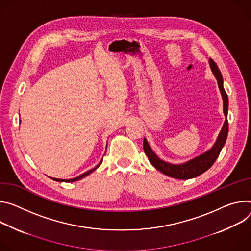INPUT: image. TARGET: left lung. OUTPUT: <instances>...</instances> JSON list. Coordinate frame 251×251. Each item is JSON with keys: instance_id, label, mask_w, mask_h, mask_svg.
I'll return each instance as SVG.
<instances>
[{"instance_id": "8db88e82", "label": "left lung", "mask_w": 251, "mask_h": 251, "mask_svg": "<svg viewBox=\"0 0 251 251\" xmlns=\"http://www.w3.org/2000/svg\"><path fill=\"white\" fill-rule=\"evenodd\" d=\"M209 67L213 75L217 80V85L222 97V101H224V114L226 117V121L222 126V128L216 138L214 145L211 149L206 151L205 152L193 157L182 163H172L159 158L155 152L150 147L147 138H144V151L148 155L150 162L154 166V168L162 173L163 175L177 178V179H188L197 177L200 175L205 173L207 170L211 168V165L214 163L216 158L218 157L222 148L225 147L227 133H228V122H227V113H228V98L224 88V78L222 75L217 67V65L209 59Z\"/></svg>"}]
</instances>
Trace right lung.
<instances>
[{
	"mask_svg": "<svg viewBox=\"0 0 251 251\" xmlns=\"http://www.w3.org/2000/svg\"><path fill=\"white\" fill-rule=\"evenodd\" d=\"M101 162H102V159L100 161V163L96 166L95 169H93V170H90V171H88V172H86V173H83V174H81L80 176H76V177H75V178H70V179H60V178H53V177H50L51 179H53V180H55V181H60V182H73V181H76V180H79V179H81V178H83L85 176H89L90 174H92L94 171H96L99 166L101 164Z\"/></svg>",
	"mask_w": 251,
	"mask_h": 251,
	"instance_id": "add662e5",
	"label": "right lung"
}]
</instances>
